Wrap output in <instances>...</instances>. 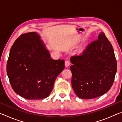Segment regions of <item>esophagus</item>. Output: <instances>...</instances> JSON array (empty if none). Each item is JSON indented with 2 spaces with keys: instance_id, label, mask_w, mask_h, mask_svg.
Wrapping results in <instances>:
<instances>
[{
  "instance_id": "obj_1",
  "label": "esophagus",
  "mask_w": 122,
  "mask_h": 122,
  "mask_svg": "<svg viewBox=\"0 0 122 122\" xmlns=\"http://www.w3.org/2000/svg\"><path fill=\"white\" fill-rule=\"evenodd\" d=\"M70 62H69V61H68V60H66V61H65V66L66 67H69V66L70 65Z\"/></svg>"
}]
</instances>
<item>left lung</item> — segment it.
Here are the masks:
<instances>
[{
    "mask_svg": "<svg viewBox=\"0 0 122 122\" xmlns=\"http://www.w3.org/2000/svg\"><path fill=\"white\" fill-rule=\"evenodd\" d=\"M71 85L78 97L92 99L110 89L117 71L113 47L104 33L89 45L83 54L72 56Z\"/></svg>",
    "mask_w": 122,
    "mask_h": 122,
    "instance_id": "1",
    "label": "left lung"
}]
</instances>
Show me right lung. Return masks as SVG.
Returning <instances> with one entry per match:
<instances>
[{
	"label": "right lung",
	"mask_w": 122,
	"mask_h": 122,
	"mask_svg": "<svg viewBox=\"0 0 122 122\" xmlns=\"http://www.w3.org/2000/svg\"><path fill=\"white\" fill-rule=\"evenodd\" d=\"M65 61L54 60L36 32L22 34L14 42L7 63V74L14 92L28 100L47 97Z\"/></svg>",
	"instance_id": "1"
}]
</instances>
